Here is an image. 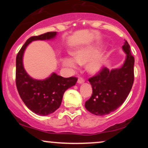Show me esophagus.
<instances>
[{"label": "esophagus", "instance_id": "obj_1", "mask_svg": "<svg viewBox=\"0 0 148 148\" xmlns=\"http://www.w3.org/2000/svg\"><path fill=\"white\" fill-rule=\"evenodd\" d=\"M84 81H85L84 79H83V78L79 77V79H78V84H84Z\"/></svg>", "mask_w": 148, "mask_h": 148}]
</instances>
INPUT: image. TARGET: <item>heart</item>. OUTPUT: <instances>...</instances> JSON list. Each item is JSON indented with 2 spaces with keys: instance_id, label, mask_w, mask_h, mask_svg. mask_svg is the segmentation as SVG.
<instances>
[{
  "instance_id": "b5f03b06",
  "label": "heart",
  "mask_w": 148,
  "mask_h": 148,
  "mask_svg": "<svg viewBox=\"0 0 148 148\" xmlns=\"http://www.w3.org/2000/svg\"><path fill=\"white\" fill-rule=\"evenodd\" d=\"M100 47L96 45H92L76 49L72 53V56L64 57L62 63L64 67L74 70L78 64L87 65V70L90 74H96L103 68L106 62V57L103 54H99Z\"/></svg>"
}]
</instances>
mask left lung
<instances>
[{
	"label": "left lung",
	"instance_id": "8db88e82",
	"mask_svg": "<svg viewBox=\"0 0 148 148\" xmlns=\"http://www.w3.org/2000/svg\"><path fill=\"white\" fill-rule=\"evenodd\" d=\"M122 48L126 57L121 67L111 70L104 67L99 74L88 79L92 94L86 101L85 107L92 114L101 116L115 111L131 91L134 79V58L126 40Z\"/></svg>",
	"mask_w": 148,
	"mask_h": 148
}]
</instances>
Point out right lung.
<instances>
[{"label":"right lung","mask_w":148,"mask_h":148,"mask_svg":"<svg viewBox=\"0 0 148 148\" xmlns=\"http://www.w3.org/2000/svg\"><path fill=\"white\" fill-rule=\"evenodd\" d=\"M57 32H48L30 37L21 47L16 58V85L22 101L35 114L48 115L59 108L64 92L76 84L75 77L64 78L53 72L45 79L32 78L23 67V54L28 45L37 40H51Z\"/></svg>","instance_id":"add662e5"}]
</instances>
